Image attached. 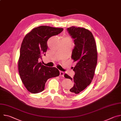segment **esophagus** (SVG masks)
<instances>
[{
	"label": "esophagus",
	"mask_w": 121,
	"mask_h": 121,
	"mask_svg": "<svg viewBox=\"0 0 121 121\" xmlns=\"http://www.w3.org/2000/svg\"><path fill=\"white\" fill-rule=\"evenodd\" d=\"M60 76H61V77H64V72H62V71H60Z\"/></svg>",
	"instance_id": "obj_1"
}]
</instances>
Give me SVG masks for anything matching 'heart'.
<instances>
[{
	"mask_svg": "<svg viewBox=\"0 0 121 121\" xmlns=\"http://www.w3.org/2000/svg\"><path fill=\"white\" fill-rule=\"evenodd\" d=\"M68 38V39H70V38H69V37H67V38Z\"/></svg>",
	"mask_w": 121,
	"mask_h": 121,
	"instance_id": "b5f03b06",
	"label": "heart"
}]
</instances>
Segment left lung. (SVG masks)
<instances>
[{
	"instance_id": "8db88e82",
	"label": "left lung",
	"mask_w": 121,
	"mask_h": 121,
	"mask_svg": "<svg viewBox=\"0 0 121 121\" xmlns=\"http://www.w3.org/2000/svg\"><path fill=\"white\" fill-rule=\"evenodd\" d=\"M67 30L74 39L75 46L71 58L76 65L73 68L75 74L72 78L66 74L64 77L74 83L68 91L69 94L77 95L84 90L91 82L97 63V51L92 33L83 28L72 26Z\"/></svg>"
}]
</instances>
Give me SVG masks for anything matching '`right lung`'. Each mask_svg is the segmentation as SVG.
<instances>
[{
  "label": "right lung",
  "mask_w": 121,
  "mask_h": 121,
  "mask_svg": "<svg viewBox=\"0 0 121 121\" xmlns=\"http://www.w3.org/2000/svg\"><path fill=\"white\" fill-rule=\"evenodd\" d=\"M63 30V28L41 26L33 29L24 37L20 49L18 69L22 81L29 92L43 91L49 78L59 75L56 67L46 66L39 60L45 56L48 40Z\"/></svg>",
  "instance_id": "add662e5"
}]
</instances>
